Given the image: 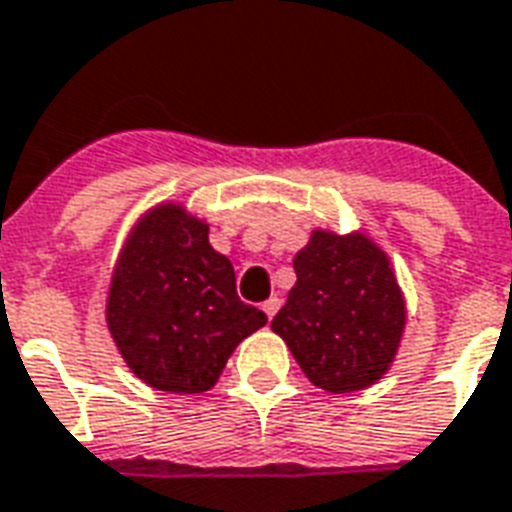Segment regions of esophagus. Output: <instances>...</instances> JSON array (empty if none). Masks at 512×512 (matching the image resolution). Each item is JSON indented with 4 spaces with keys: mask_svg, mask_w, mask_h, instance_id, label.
<instances>
[{
    "mask_svg": "<svg viewBox=\"0 0 512 512\" xmlns=\"http://www.w3.org/2000/svg\"><path fill=\"white\" fill-rule=\"evenodd\" d=\"M279 306H282V298H276V295L274 298H268L266 304H263V312H266L268 320H274V314L279 312Z\"/></svg>",
    "mask_w": 512,
    "mask_h": 512,
    "instance_id": "obj_1",
    "label": "esophagus"
}]
</instances>
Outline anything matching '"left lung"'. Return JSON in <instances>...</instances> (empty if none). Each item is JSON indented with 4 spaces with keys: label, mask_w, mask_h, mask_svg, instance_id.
<instances>
[{
    "label": "left lung",
    "mask_w": 512,
    "mask_h": 512,
    "mask_svg": "<svg viewBox=\"0 0 512 512\" xmlns=\"http://www.w3.org/2000/svg\"><path fill=\"white\" fill-rule=\"evenodd\" d=\"M293 268L274 333L317 388L352 393L374 385L393 363L407 314L385 252L363 233L314 230Z\"/></svg>",
    "instance_id": "obj_1"
}]
</instances>
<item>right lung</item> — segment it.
I'll use <instances>...</instances> for the list:
<instances>
[{
  "instance_id": "right-lung-1",
  "label": "right lung",
  "mask_w": 512,
  "mask_h": 512,
  "mask_svg": "<svg viewBox=\"0 0 512 512\" xmlns=\"http://www.w3.org/2000/svg\"><path fill=\"white\" fill-rule=\"evenodd\" d=\"M268 317L236 293V271L181 206L140 219L108 293V328L140 380L170 393L208 391L230 352Z\"/></svg>"
}]
</instances>
